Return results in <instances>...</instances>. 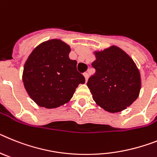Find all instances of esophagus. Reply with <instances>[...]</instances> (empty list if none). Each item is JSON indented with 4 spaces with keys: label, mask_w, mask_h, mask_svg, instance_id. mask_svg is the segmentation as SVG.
<instances>
[{
    "label": "esophagus",
    "mask_w": 157,
    "mask_h": 157,
    "mask_svg": "<svg viewBox=\"0 0 157 157\" xmlns=\"http://www.w3.org/2000/svg\"><path fill=\"white\" fill-rule=\"evenodd\" d=\"M84 78H85V80H86V82H87V80H88V77H89V75H88V73H84Z\"/></svg>",
    "instance_id": "34e87169"
}]
</instances>
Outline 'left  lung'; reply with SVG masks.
<instances>
[{"instance_id": "8db88e82", "label": "left lung", "mask_w": 157, "mask_h": 157, "mask_svg": "<svg viewBox=\"0 0 157 157\" xmlns=\"http://www.w3.org/2000/svg\"><path fill=\"white\" fill-rule=\"evenodd\" d=\"M94 54L92 65L95 73L87 83L94 101L110 113L122 111L139 96L140 71L131 57L118 46L96 50Z\"/></svg>"}]
</instances>
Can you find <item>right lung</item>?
Listing matches in <instances>:
<instances>
[{
    "instance_id": "1",
    "label": "right lung",
    "mask_w": 157,
    "mask_h": 157,
    "mask_svg": "<svg viewBox=\"0 0 157 157\" xmlns=\"http://www.w3.org/2000/svg\"><path fill=\"white\" fill-rule=\"evenodd\" d=\"M69 45L54 39L40 43L28 56L22 80L31 99L39 107L52 109L68 103L85 79L71 60Z\"/></svg>"
}]
</instances>
